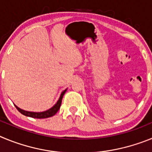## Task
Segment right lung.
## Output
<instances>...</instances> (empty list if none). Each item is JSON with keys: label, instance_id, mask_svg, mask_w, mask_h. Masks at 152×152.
<instances>
[{"label": "right lung", "instance_id": "obj_1", "mask_svg": "<svg viewBox=\"0 0 152 152\" xmlns=\"http://www.w3.org/2000/svg\"><path fill=\"white\" fill-rule=\"evenodd\" d=\"M66 91L67 89H65L64 91H63L62 92H61L57 103H56L53 107H51L49 110H47L43 111V112H30V111H26L22 110V109L19 108V107H17V106H16L15 104H14V106H15L16 108L17 109V110L20 113H22L23 115H24V116H29V117L32 118H36V119H45V118L51 117V116H54L55 114H56L60 109L63 96H64V93L66 92Z\"/></svg>", "mask_w": 152, "mask_h": 152}]
</instances>
